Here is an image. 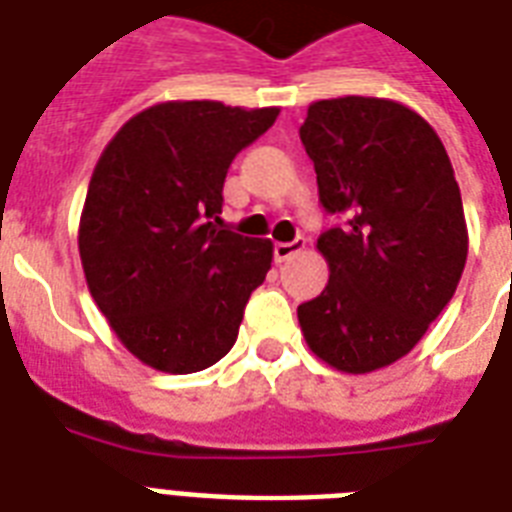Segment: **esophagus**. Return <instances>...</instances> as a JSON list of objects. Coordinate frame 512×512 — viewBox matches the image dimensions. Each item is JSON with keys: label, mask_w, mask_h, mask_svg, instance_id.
I'll list each match as a JSON object with an SVG mask.
<instances>
[{"label": "esophagus", "mask_w": 512, "mask_h": 512, "mask_svg": "<svg viewBox=\"0 0 512 512\" xmlns=\"http://www.w3.org/2000/svg\"><path fill=\"white\" fill-rule=\"evenodd\" d=\"M305 249V239L303 236H297L295 241H279L276 247H273V257H276V263H287L295 255H300Z\"/></svg>", "instance_id": "esophagus-1"}]
</instances>
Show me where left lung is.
<instances>
[{
	"label": "left lung",
	"instance_id": "8db88e82",
	"mask_svg": "<svg viewBox=\"0 0 512 512\" xmlns=\"http://www.w3.org/2000/svg\"><path fill=\"white\" fill-rule=\"evenodd\" d=\"M300 140L324 209L348 215L319 236L329 284L297 308L300 329L329 366L374 372L422 340L460 284V185L436 130L396 100H316Z\"/></svg>",
	"mask_w": 512,
	"mask_h": 512
}]
</instances>
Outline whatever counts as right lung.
<instances>
[{"mask_svg":"<svg viewBox=\"0 0 512 512\" xmlns=\"http://www.w3.org/2000/svg\"><path fill=\"white\" fill-rule=\"evenodd\" d=\"M279 108L167 100L116 132L92 172L79 257L100 313L132 356L191 374L233 348L273 244L228 231L223 183Z\"/></svg>","mask_w":512,"mask_h":512,"instance_id":"right-lung-1","label":"right lung"}]
</instances>
